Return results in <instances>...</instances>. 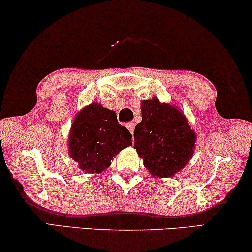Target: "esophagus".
Wrapping results in <instances>:
<instances>
[{
  "label": "esophagus",
  "mask_w": 252,
  "mask_h": 252,
  "mask_svg": "<svg viewBox=\"0 0 252 252\" xmlns=\"http://www.w3.org/2000/svg\"><path fill=\"white\" fill-rule=\"evenodd\" d=\"M126 127H127V128H128V130L130 132V134H132V135H133V133H134V128H135V124L132 123V122H129V123H127V124H126Z\"/></svg>",
  "instance_id": "34e87169"
}]
</instances>
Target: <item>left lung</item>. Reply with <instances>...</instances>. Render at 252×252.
<instances>
[{"label":"left lung","mask_w":252,"mask_h":252,"mask_svg":"<svg viewBox=\"0 0 252 252\" xmlns=\"http://www.w3.org/2000/svg\"><path fill=\"white\" fill-rule=\"evenodd\" d=\"M142 120L134 130V148L156 178H171L191 159L196 134L178 106L157 97L141 102Z\"/></svg>","instance_id":"obj_1"}]
</instances>
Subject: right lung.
<instances>
[{
  "mask_svg": "<svg viewBox=\"0 0 252 252\" xmlns=\"http://www.w3.org/2000/svg\"><path fill=\"white\" fill-rule=\"evenodd\" d=\"M68 156L86 173L105 171L116 155L132 146V134L116 112L93 102L75 115L68 133Z\"/></svg>",
  "mask_w": 252,
  "mask_h": 252,
  "instance_id": "right-lung-1",
  "label": "right lung"
}]
</instances>
